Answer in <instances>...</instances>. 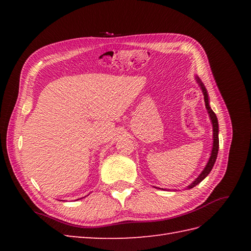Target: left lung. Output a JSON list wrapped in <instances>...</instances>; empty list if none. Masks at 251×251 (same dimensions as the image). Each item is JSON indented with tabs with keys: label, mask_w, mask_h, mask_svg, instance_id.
<instances>
[{
	"label": "left lung",
	"mask_w": 251,
	"mask_h": 251,
	"mask_svg": "<svg viewBox=\"0 0 251 251\" xmlns=\"http://www.w3.org/2000/svg\"><path fill=\"white\" fill-rule=\"evenodd\" d=\"M197 79V83H199L201 85V88L202 90V94H204V100H205V105H206V109L208 111V113H209V116H210V120H211V123H212V129H214V146H212V150H211V155H210V158L209 161H208L206 167L204 168V170H202L201 174L199 176L195 179V181H193L188 188L186 189H192L194 188L195 185L199 184L200 182H201L202 180H204L208 175H209V173L211 172L212 167H214L215 165V162L217 159V155H218V151H219V136H218V132H219V127H218V119L217 116L215 114V112L211 110V108L209 106V100H208V94H207V90L204 86V84L201 83V79L199 77H196Z\"/></svg>",
	"instance_id": "obj_1"
}]
</instances>
